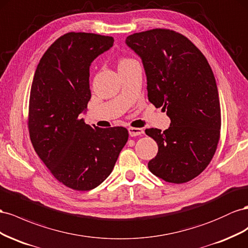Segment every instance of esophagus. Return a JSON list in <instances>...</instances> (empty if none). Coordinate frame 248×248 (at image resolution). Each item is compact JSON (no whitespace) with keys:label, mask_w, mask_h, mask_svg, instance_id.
<instances>
[{"label":"esophagus","mask_w":248,"mask_h":248,"mask_svg":"<svg viewBox=\"0 0 248 248\" xmlns=\"http://www.w3.org/2000/svg\"><path fill=\"white\" fill-rule=\"evenodd\" d=\"M128 131H129V134H130L131 137L140 136V135H143V134H144V131L142 129H140V128H132V126H130Z\"/></svg>","instance_id":"1"}]
</instances>
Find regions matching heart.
I'll use <instances>...</instances> for the list:
<instances>
[{
  "instance_id": "obj_1",
  "label": "heart",
  "mask_w": 248,
  "mask_h": 248,
  "mask_svg": "<svg viewBox=\"0 0 248 248\" xmlns=\"http://www.w3.org/2000/svg\"><path fill=\"white\" fill-rule=\"evenodd\" d=\"M133 61H135V60L132 59V58H128V57H126V58H122V59H120L119 63H118V67L129 64V63H131V62H133Z\"/></svg>"
}]
</instances>
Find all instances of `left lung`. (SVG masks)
Returning a JSON list of instances; mask_svg holds the SVG:
<instances>
[{
	"label": "left lung",
	"instance_id": "8db88e82",
	"mask_svg": "<svg viewBox=\"0 0 248 248\" xmlns=\"http://www.w3.org/2000/svg\"><path fill=\"white\" fill-rule=\"evenodd\" d=\"M125 42L142 59L148 101L171 120L163 132L145 130L158 144L148 169L168 183L193 180L210 164L220 139V103L209 62L192 41L173 30L134 33Z\"/></svg>",
	"mask_w": 248,
	"mask_h": 248
}]
</instances>
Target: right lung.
I'll use <instances>...</instances> for the list:
<instances>
[{"instance_id": "right-lung-1", "label": "right lung", "mask_w": 248, "mask_h": 248, "mask_svg": "<svg viewBox=\"0 0 248 248\" xmlns=\"http://www.w3.org/2000/svg\"><path fill=\"white\" fill-rule=\"evenodd\" d=\"M113 42L100 34L66 33L46 49L34 74L28 113L32 145L54 178L74 190L88 191L107 179L129 138L124 126L93 128L80 118L91 97V62Z\"/></svg>"}]
</instances>
